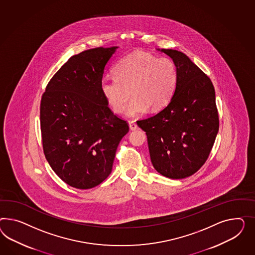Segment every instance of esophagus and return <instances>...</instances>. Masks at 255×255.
<instances>
[{"mask_svg":"<svg viewBox=\"0 0 255 255\" xmlns=\"http://www.w3.org/2000/svg\"><path fill=\"white\" fill-rule=\"evenodd\" d=\"M129 127H130V130L131 131H134V130H136L137 129V124H135L134 122H129Z\"/></svg>","mask_w":255,"mask_h":255,"instance_id":"1","label":"esophagus"}]
</instances>
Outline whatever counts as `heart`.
Wrapping results in <instances>:
<instances>
[{"label": "heart", "mask_w": 255, "mask_h": 255, "mask_svg": "<svg viewBox=\"0 0 255 255\" xmlns=\"http://www.w3.org/2000/svg\"><path fill=\"white\" fill-rule=\"evenodd\" d=\"M176 83L177 69L172 59L138 52L122 58L114 67V77L103 79L100 88L116 113L124 111L131 94L125 114L135 118L147 108H164L172 98Z\"/></svg>", "instance_id": "heart-1"}]
</instances>
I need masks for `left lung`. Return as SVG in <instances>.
<instances>
[{
	"instance_id": "1",
	"label": "left lung",
	"mask_w": 255,
	"mask_h": 255,
	"mask_svg": "<svg viewBox=\"0 0 255 255\" xmlns=\"http://www.w3.org/2000/svg\"><path fill=\"white\" fill-rule=\"evenodd\" d=\"M159 51L176 66V87L167 107L137 125L145 131L155 170L168 178L183 179L200 170L213 148L219 130L215 91L187 55L172 49Z\"/></svg>"
}]
</instances>
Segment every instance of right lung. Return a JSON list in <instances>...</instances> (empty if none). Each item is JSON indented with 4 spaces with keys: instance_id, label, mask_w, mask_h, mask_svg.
<instances>
[{
    "instance_id": "1",
    "label": "right lung",
    "mask_w": 255,
    "mask_h": 255,
    "mask_svg": "<svg viewBox=\"0 0 255 255\" xmlns=\"http://www.w3.org/2000/svg\"><path fill=\"white\" fill-rule=\"evenodd\" d=\"M117 46L73 55L50 80L41 100L42 147L51 168L69 186L88 189L111 172L128 124L109 108L100 84Z\"/></svg>"
}]
</instances>
